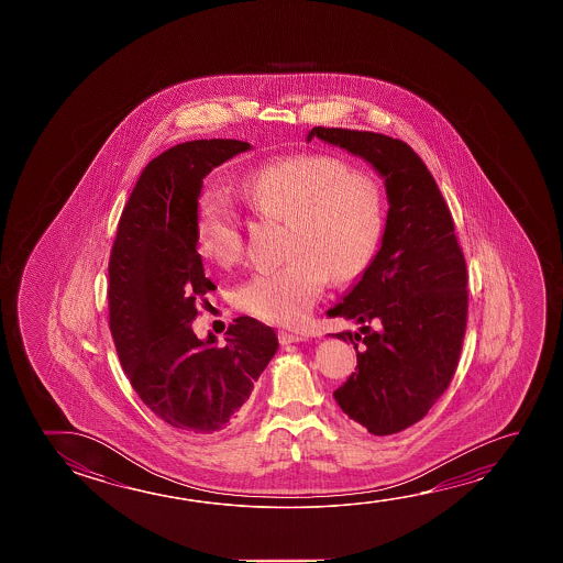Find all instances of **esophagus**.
<instances>
[{"mask_svg":"<svg viewBox=\"0 0 563 563\" xmlns=\"http://www.w3.org/2000/svg\"><path fill=\"white\" fill-rule=\"evenodd\" d=\"M278 341H280L283 345H288V343H300V341H306V335L305 333L286 332V330H283V332H278Z\"/></svg>","mask_w":563,"mask_h":563,"instance_id":"obj_1","label":"esophagus"}]
</instances>
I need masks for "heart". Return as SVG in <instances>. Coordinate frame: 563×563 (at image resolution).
Instances as JSON below:
<instances>
[{"mask_svg": "<svg viewBox=\"0 0 563 563\" xmlns=\"http://www.w3.org/2000/svg\"><path fill=\"white\" fill-rule=\"evenodd\" d=\"M265 216L288 220L280 267L258 268L233 292L241 310L265 322H302L320 300L328 273L350 280L367 267L383 233V194L365 173L325 155H298L263 166L241 186ZM196 243L203 257L228 267L243 253L241 218L230 198L206 188L196 212Z\"/></svg>", "mask_w": 563, "mask_h": 563, "instance_id": "heart-1", "label": "heart"}]
</instances>
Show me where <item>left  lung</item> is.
I'll return each instance as SVG.
<instances>
[{
  "instance_id": "8db88e82",
  "label": "left lung",
  "mask_w": 563,
  "mask_h": 563,
  "mask_svg": "<svg viewBox=\"0 0 563 563\" xmlns=\"http://www.w3.org/2000/svg\"><path fill=\"white\" fill-rule=\"evenodd\" d=\"M320 139L377 170L387 190V222L377 255L330 318L360 323L333 333L357 351V373L333 398L373 435L422 420L450 385L467 323V268L452 213L422 158L405 141L371 131L313 128Z\"/></svg>"
}]
</instances>
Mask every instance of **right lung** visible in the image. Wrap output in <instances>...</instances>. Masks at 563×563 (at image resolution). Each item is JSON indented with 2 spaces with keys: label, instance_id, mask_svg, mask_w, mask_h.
Returning a JSON list of instances; mask_svg holds the SVG:
<instances>
[{
  "label": "right lung",
  "instance_id": "obj_1",
  "mask_svg": "<svg viewBox=\"0 0 563 563\" xmlns=\"http://www.w3.org/2000/svg\"><path fill=\"white\" fill-rule=\"evenodd\" d=\"M238 139L168 148L139 176L110 258V330L141 400L178 432L213 433L243 415L278 350L273 328L241 316L225 343L196 338L198 302L216 288L203 275L196 212L203 178L250 151Z\"/></svg>",
  "mask_w": 563,
  "mask_h": 563
}]
</instances>
